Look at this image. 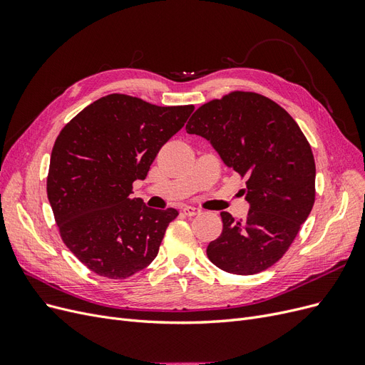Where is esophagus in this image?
<instances>
[{
    "label": "esophagus",
    "instance_id": "obj_1",
    "mask_svg": "<svg viewBox=\"0 0 365 365\" xmlns=\"http://www.w3.org/2000/svg\"><path fill=\"white\" fill-rule=\"evenodd\" d=\"M182 212H184L187 216H196V215H201V208L192 207V205H185V207L182 208Z\"/></svg>",
    "mask_w": 365,
    "mask_h": 365
}]
</instances>
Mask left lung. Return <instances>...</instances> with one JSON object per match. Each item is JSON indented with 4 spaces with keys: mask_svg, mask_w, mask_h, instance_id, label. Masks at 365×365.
I'll return each instance as SVG.
<instances>
[{
    "mask_svg": "<svg viewBox=\"0 0 365 365\" xmlns=\"http://www.w3.org/2000/svg\"><path fill=\"white\" fill-rule=\"evenodd\" d=\"M185 130L207 138L230 169L247 178L250 212H227L207 256L222 271L251 275L289 250L315 202V160L300 126L271 98L233 91L200 106Z\"/></svg>",
    "mask_w": 365,
    "mask_h": 365,
    "instance_id": "obj_1",
    "label": "left lung"
}]
</instances>
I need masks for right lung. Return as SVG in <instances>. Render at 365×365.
I'll use <instances>...</instances> for the list:
<instances>
[{"label":"right lung","mask_w":365,"mask_h":365,"mask_svg":"<svg viewBox=\"0 0 365 365\" xmlns=\"http://www.w3.org/2000/svg\"><path fill=\"white\" fill-rule=\"evenodd\" d=\"M193 109L109 94L61 130L51 150L47 196L63 244L88 269L120 280L157 257L178 212L130 197L132 182L146 178L158 150Z\"/></svg>","instance_id":"obj_1"}]
</instances>
